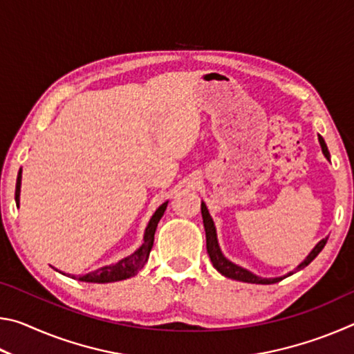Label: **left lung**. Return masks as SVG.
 Returning <instances> with one entry per match:
<instances>
[{"instance_id":"left-lung-1","label":"left lung","mask_w":354,"mask_h":354,"mask_svg":"<svg viewBox=\"0 0 354 354\" xmlns=\"http://www.w3.org/2000/svg\"><path fill=\"white\" fill-rule=\"evenodd\" d=\"M319 142L322 145V151L325 154V158L329 159V151H328V147L325 140H323V137L319 136ZM201 214H203V223H205V230H206V248H207V254L211 257V261L214 263V267L217 268V270L223 274L226 278H231V279H236V281H242V283H251V284H274V283H279L283 278H259L256 277L248 270H245V268L236 266V263H232L231 261H227L226 257L221 254L220 247H218V242H217V232H215V226H214V221L211 218V214H209L207 207L205 203H201ZM328 242V237L322 239V241L315 245V248L310 251L309 256L304 259L299 266L297 267V270H301L306 266H309L310 262H313L317 256H319L320 251L325 248V245ZM292 274V273H289Z\"/></svg>"}]
</instances>
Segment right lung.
Returning a JSON list of instances; mask_svg holds the SVG:
<instances>
[{
  "label": "right lung",
  "instance_id": "add662e5",
  "mask_svg": "<svg viewBox=\"0 0 354 354\" xmlns=\"http://www.w3.org/2000/svg\"><path fill=\"white\" fill-rule=\"evenodd\" d=\"M20 184H21V170L19 171V176H17V185H15L17 205H19L20 201ZM165 209H167V203H164L162 206H159L158 211L154 212L145 230V237H143L142 247L137 250L136 253L124 257V259L113 263V266H107L103 268H98V270L95 272L84 274V277H80V281H86V283H112V281H122V279L131 278L134 277L137 272H140L149 257V251H151L153 242H154L156 227H158L159 220L162 218Z\"/></svg>",
  "mask_w": 354,
  "mask_h": 354
}]
</instances>
